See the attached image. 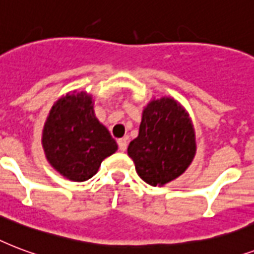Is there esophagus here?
Returning <instances> with one entry per match:
<instances>
[{"instance_id":"1","label":"esophagus","mask_w":254,"mask_h":254,"mask_svg":"<svg viewBox=\"0 0 254 254\" xmlns=\"http://www.w3.org/2000/svg\"><path fill=\"white\" fill-rule=\"evenodd\" d=\"M118 145H119V149H121L122 152L126 151V149H127V139H125V137L119 139V140H118Z\"/></svg>"}]
</instances>
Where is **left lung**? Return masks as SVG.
<instances>
[{
	"mask_svg": "<svg viewBox=\"0 0 254 254\" xmlns=\"http://www.w3.org/2000/svg\"><path fill=\"white\" fill-rule=\"evenodd\" d=\"M127 154L141 180L163 187L178 179L196 155V135L190 114L171 96L151 99L141 114L139 135Z\"/></svg>",
	"mask_w": 254,
	"mask_h": 254,
	"instance_id": "left-lung-1",
	"label": "left lung"
}]
</instances>
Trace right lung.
Segmentation results:
<instances>
[{"mask_svg": "<svg viewBox=\"0 0 254 254\" xmlns=\"http://www.w3.org/2000/svg\"><path fill=\"white\" fill-rule=\"evenodd\" d=\"M42 147L50 166L78 183L92 178L118 149L109 129L96 119L92 96L86 91L68 92L53 105L42 129Z\"/></svg>", "mask_w": 254, "mask_h": 254, "instance_id": "right-lung-1", "label": "right lung"}]
</instances>
